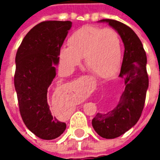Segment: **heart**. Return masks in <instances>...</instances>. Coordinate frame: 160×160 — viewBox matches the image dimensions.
Instances as JSON below:
<instances>
[{"instance_id":"obj_1","label":"heart","mask_w":160,"mask_h":160,"mask_svg":"<svg viewBox=\"0 0 160 160\" xmlns=\"http://www.w3.org/2000/svg\"><path fill=\"white\" fill-rule=\"evenodd\" d=\"M68 45L59 51L60 62L67 69L74 68L81 57L87 68L102 78L112 76L120 66L122 41L112 28L85 26L70 35Z\"/></svg>"}]
</instances>
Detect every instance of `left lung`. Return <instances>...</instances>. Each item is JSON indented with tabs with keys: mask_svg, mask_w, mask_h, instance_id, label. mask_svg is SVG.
Wrapping results in <instances>:
<instances>
[{
	"mask_svg": "<svg viewBox=\"0 0 160 160\" xmlns=\"http://www.w3.org/2000/svg\"><path fill=\"white\" fill-rule=\"evenodd\" d=\"M120 35L124 55L119 77L124 79L125 89L118 105L107 113H98L92 121L94 130L105 139L119 137L134 127L144 108L148 88L147 55L143 45L133 30L114 19H101Z\"/></svg>",
	"mask_w": 160,
	"mask_h": 160,
	"instance_id": "left-lung-1",
	"label": "left lung"
}]
</instances>
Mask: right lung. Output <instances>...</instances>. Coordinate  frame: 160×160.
<instances>
[{"label":"right lung","mask_w":160,"mask_h":160,"mask_svg":"<svg viewBox=\"0 0 160 160\" xmlns=\"http://www.w3.org/2000/svg\"><path fill=\"white\" fill-rule=\"evenodd\" d=\"M71 26V21L39 23L26 34L16 54L14 87L19 112L28 129L42 140L56 139L66 129V123L51 114L47 93Z\"/></svg>","instance_id":"right-lung-1"}]
</instances>
